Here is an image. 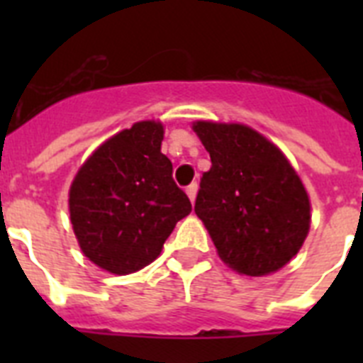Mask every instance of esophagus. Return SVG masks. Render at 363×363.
<instances>
[{"label": "esophagus", "instance_id": "obj_1", "mask_svg": "<svg viewBox=\"0 0 363 363\" xmlns=\"http://www.w3.org/2000/svg\"><path fill=\"white\" fill-rule=\"evenodd\" d=\"M186 194H188V198H190V201H196V194H198V184L196 182H192V184H188L186 186Z\"/></svg>", "mask_w": 363, "mask_h": 363}]
</instances>
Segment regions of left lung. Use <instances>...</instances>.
Segmentation results:
<instances>
[{"label":"left lung","mask_w":363,"mask_h":363,"mask_svg":"<svg viewBox=\"0 0 363 363\" xmlns=\"http://www.w3.org/2000/svg\"><path fill=\"white\" fill-rule=\"evenodd\" d=\"M211 154L194 211L224 262L242 275L281 269L311 222L303 184L279 148L241 124H194Z\"/></svg>","instance_id":"1"}]
</instances>
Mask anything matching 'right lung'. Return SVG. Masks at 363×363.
<instances>
[{
	"label": "right lung",
	"instance_id": "right-lung-1",
	"mask_svg": "<svg viewBox=\"0 0 363 363\" xmlns=\"http://www.w3.org/2000/svg\"><path fill=\"white\" fill-rule=\"evenodd\" d=\"M162 139L160 122H137L104 143L71 184V224L84 256L101 269L125 275L154 262L192 211Z\"/></svg>",
	"mask_w": 363,
	"mask_h": 363
}]
</instances>
